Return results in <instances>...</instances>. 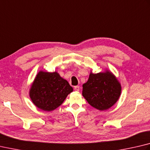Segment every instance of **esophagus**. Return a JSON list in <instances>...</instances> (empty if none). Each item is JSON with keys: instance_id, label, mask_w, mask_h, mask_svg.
<instances>
[{"instance_id": "1", "label": "esophagus", "mask_w": 150, "mask_h": 150, "mask_svg": "<svg viewBox=\"0 0 150 150\" xmlns=\"http://www.w3.org/2000/svg\"><path fill=\"white\" fill-rule=\"evenodd\" d=\"M74 90L75 91H79V86H74Z\"/></svg>"}]
</instances>
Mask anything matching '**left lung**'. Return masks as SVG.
<instances>
[{
  "instance_id": "8db88e82",
  "label": "left lung",
  "mask_w": 150,
  "mask_h": 150,
  "mask_svg": "<svg viewBox=\"0 0 150 150\" xmlns=\"http://www.w3.org/2000/svg\"><path fill=\"white\" fill-rule=\"evenodd\" d=\"M121 86L110 71L90 73L88 80L83 85V96L90 105L100 111L115 104L120 97Z\"/></svg>"
}]
</instances>
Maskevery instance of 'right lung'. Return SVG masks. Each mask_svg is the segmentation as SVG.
I'll list each match as a JSON object with an SVG mask.
<instances>
[{
	"mask_svg": "<svg viewBox=\"0 0 150 150\" xmlns=\"http://www.w3.org/2000/svg\"><path fill=\"white\" fill-rule=\"evenodd\" d=\"M73 89L58 72L40 71L29 91V96L38 108L50 111L58 108Z\"/></svg>",
	"mask_w": 150,
	"mask_h": 150,
	"instance_id": "right-lung-1",
	"label": "right lung"
}]
</instances>
